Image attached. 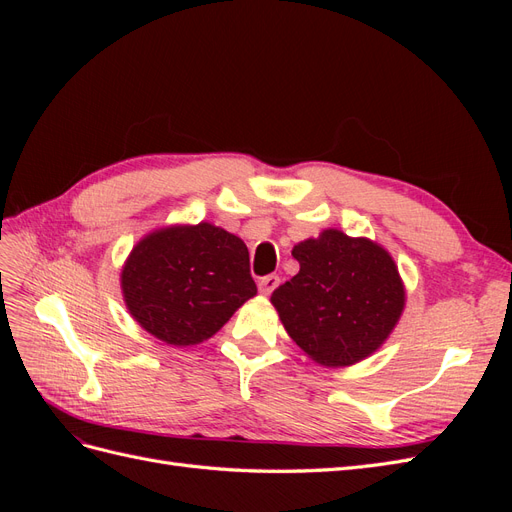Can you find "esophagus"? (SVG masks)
I'll return each instance as SVG.
<instances>
[{
	"instance_id": "esophagus-1",
	"label": "esophagus",
	"mask_w": 512,
	"mask_h": 512,
	"mask_svg": "<svg viewBox=\"0 0 512 512\" xmlns=\"http://www.w3.org/2000/svg\"><path fill=\"white\" fill-rule=\"evenodd\" d=\"M277 284H280V277H277V275H265L258 282V290H260V294H265V297H269V294L277 288Z\"/></svg>"
}]
</instances>
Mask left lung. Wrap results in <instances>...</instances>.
Returning <instances> with one entry per match:
<instances>
[{"label": "left lung", "mask_w": 512, "mask_h": 512, "mask_svg": "<svg viewBox=\"0 0 512 512\" xmlns=\"http://www.w3.org/2000/svg\"><path fill=\"white\" fill-rule=\"evenodd\" d=\"M299 273L271 294L286 333L322 367L374 354L404 314L406 286L389 250L337 228L292 247Z\"/></svg>", "instance_id": "left-lung-1"}]
</instances>
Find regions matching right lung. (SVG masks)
I'll list each match as a JSON object with an SVG mask.
<instances>
[{
	"label": "right lung",
	"mask_w": 512,
	"mask_h": 512,
	"mask_svg": "<svg viewBox=\"0 0 512 512\" xmlns=\"http://www.w3.org/2000/svg\"><path fill=\"white\" fill-rule=\"evenodd\" d=\"M121 294L138 327L168 346H196L256 297L250 254L211 222L147 232L121 267Z\"/></svg>",
	"instance_id": "1"
}]
</instances>
